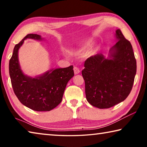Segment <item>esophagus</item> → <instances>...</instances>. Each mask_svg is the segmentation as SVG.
I'll list each match as a JSON object with an SVG mask.
<instances>
[{
    "instance_id": "esophagus-1",
    "label": "esophagus",
    "mask_w": 147,
    "mask_h": 147,
    "mask_svg": "<svg viewBox=\"0 0 147 147\" xmlns=\"http://www.w3.org/2000/svg\"><path fill=\"white\" fill-rule=\"evenodd\" d=\"M73 70H74V73L75 74H78L80 73V69L77 67H74L73 68Z\"/></svg>"
}]
</instances>
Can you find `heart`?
Here are the masks:
<instances>
[{"label": "heart", "instance_id": "obj_1", "mask_svg": "<svg viewBox=\"0 0 147 147\" xmlns=\"http://www.w3.org/2000/svg\"><path fill=\"white\" fill-rule=\"evenodd\" d=\"M91 45H92L91 41H88V42H86V43H84L82 46L80 47V50H81V51H83V50L88 49L91 46Z\"/></svg>", "mask_w": 147, "mask_h": 147}]
</instances>
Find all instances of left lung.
<instances>
[{"instance_id":"1","label":"left lung","mask_w":147,"mask_h":147,"mask_svg":"<svg viewBox=\"0 0 147 147\" xmlns=\"http://www.w3.org/2000/svg\"><path fill=\"white\" fill-rule=\"evenodd\" d=\"M117 41L108 57L97 54L84 63L82 74L85 80L88 102L99 109L111 108L127 98L136 74V60L132 46L120 29L115 30Z\"/></svg>"}]
</instances>
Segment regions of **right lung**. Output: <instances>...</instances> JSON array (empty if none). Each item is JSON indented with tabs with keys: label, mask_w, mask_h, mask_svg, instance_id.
Segmentation results:
<instances>
[{
	"label": "right lung",
	"mask_w": 147,
	"mask_h": 147,
	"mask_svg": "<svg viewBox=\"0 0 147 147\" xmlns=\"http://www.w3.org/2000/svg\"><path fill=\"white\" fill-rule=\"evenodd\" d=\"M27 39L44 40L39 35L30 34L16 45L9 63L12 88L19 101L27 108L37 111H51L61 102L67 84L74 76L73 66L51 69L34 77L26 75L20 65L19 50Z\"/></svg>",
	"instance_id": "obj_1"
}]
</instances>
